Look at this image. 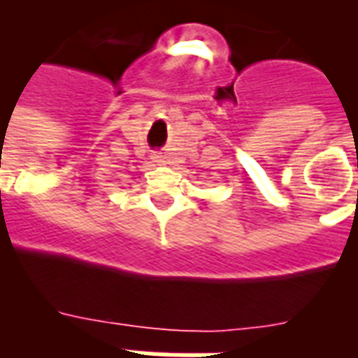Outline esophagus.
Instances as JSON below:
<instances>
[{"label": "esophagus", "instance_id": "esophagus-1", "mask_svg": "<svg viewBox=\"0 0 358 358\" xmlns=\"http://www.w3.org/2000/svg\"><path fill=\"white\" fill-rule=\"evenodd\" d=\"M153 160L155 162H164V157L160 153H153Z\"/></svg>", "mask_w": 358, "mask_h": 358}]
</instances>
